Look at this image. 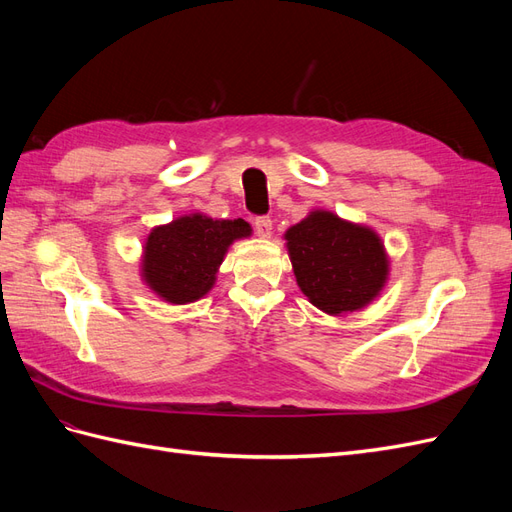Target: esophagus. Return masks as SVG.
Segmentation results:
<instances>
[{
  "label": "esophagus",
  "instance_id": "obj_1",
  "mask_svg": "<svg viewBox=\"0 0 512 512\" xmlns=\"http://www.w3.org/2000/svg\"><path fill=\"white\" fill-rule=\"evenodd\" d=\"M254 228H256V235L258 237L271 239V235H273V222H271V218H265V215H262V218H256L254 220Z\"/></svg>",
  "mask_w": 512,
  "mask_h": 512
}]
</instances>
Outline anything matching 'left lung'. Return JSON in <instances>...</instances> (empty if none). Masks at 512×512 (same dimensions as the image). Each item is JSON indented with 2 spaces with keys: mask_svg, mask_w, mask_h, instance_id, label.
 Listing matches in <instances>:
<instances>
[{
  "mask_svg": "<svg viewBox=\"0 0 512 512\" xmlns=\"http://www.w3.org/2000/svg\"><path fill=\"white\" fill-rule=\"evenodd\" d=\"M284 239L301 292L324 314L361 312L389 282V252L365 224L314 209L290 226Z\"/></svg>",
  "mask_w": 512,
  "mask_h": 512,
  "instance_id": "8db88e82",
  "label": "left lung"
}]
</instances>
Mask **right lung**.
Masks as SVG:
<instances>
[{
	"instance_id": "add662e5",
	"label": "right lung",
	"mask_w": 512,
	"mask_h": 512,
	"mask_svg": "<svg viewBox=\"0 0 512 512\" xmlns=\"http://www.w3.org/2000/svg\"><path fill=\"white\" fill-rule=\"evenodd\" d=\"M252 237L245 220H218L207 213H185L153 226L143 245L141 280L170 305H188L211 292L228 247Z\"/></svg>"
}]
</instances>
